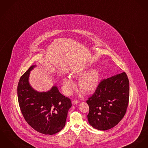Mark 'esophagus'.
<instances>
[{"label": "esophagus", "mask_w": 148, "mask_h": 148, "mask_svg": "<svg viewBox=\"0 0 148 148\" xmlns=\"http://www.w3.org/2000/svg\"><path fill=\"white\" fill-rule=\"evenodd\" d=\"M72 105H76V104H77V103H79V101H78V100H73L72 101Z\"/></svg>", "instance_id": "esophagus-1"}]
</instances>
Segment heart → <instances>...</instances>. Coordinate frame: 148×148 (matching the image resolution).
<instances>
[{"mask_svg":"<svg viewBox=\"0 0 148 148\" xmlns=\"http://www.w3.org/2000/svg\"><path fill=\"white\" fill-rule=\"evenodd\" d=\"M85 72H80L77 73V76H80ZM100 76L99 72L94 69L88 73H86L81 76L79 80V87L81 90L85 93H89L93 92L97 88L99 82ZM63 86L65 93L70 94L72 92V88L74 86L72 81L69 78H64L63 80Z\"/></svg>","mask_w":148,"mask_h":148,"instance_id":"heart-1","label":"heart"}]
</instances>
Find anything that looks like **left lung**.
Wrapping results in <instances>:
<instances>
[{
  "mask_svg": "<svg viewBox=\"0 0 148 148\" xmlns=\"http://www.w3.org/2000/svg\"><path fill=\"white\" fill-rule=\"evenodd\" d=\"M129 97V80L125 72L102 80L86 101L89 123L101 131L115 127L125 114Z\"/></svg>",
  "mask_w": 148,
  "mask_h": 148,
  "instance_id": "8db88e82",
  "label": "left lung"
}]
</instances>
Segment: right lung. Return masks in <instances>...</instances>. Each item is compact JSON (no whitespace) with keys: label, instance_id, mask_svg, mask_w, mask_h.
Returning <instances> with one entry per match:
<instances>
[{"label":"right lung","instance_id":"obj_1","mask_svg":"<svg viewBox=\"0 0 148 148\" xmlns=\"http://www.w3.org/2000/svg\"><path fill=\"white\" fill-rule=\"evenodd\" d=\"M29 68L20 77L17 97L21 113L27 123L36 131L45 134H53L65 126L71 99L61 94L56 86L47 92L34 90L29 83Z\"/></svg>","mask_w":148,"mask_h":148}]
</instances>
